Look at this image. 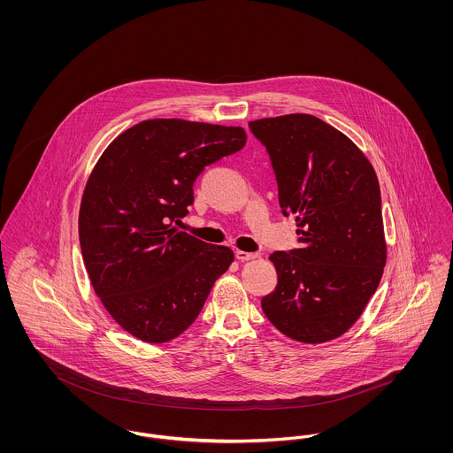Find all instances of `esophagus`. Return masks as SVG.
Instances as JSON below:
<instances>
[{
    "mask_svg": "<svg viewBox=\"0 0 453 453\" xmlns=\"http://www.w3.org/2000/svg\"><path fill=\"white\" fill-rule=\"evenodd\" d=\"M236 258H238L240 262H248V260H255V258H258V253H248V251H242V250H238V251H236Z\"/></svg>",
    "mask_w": 453,
    "mask_h": 453,
    "instance_id": "1",
    "label": "esophagus"
}]
</instances>
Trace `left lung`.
<instances>
[{
	"instance_id": "left-lung-1",
	"label": "left lung",
	"mask_w": 453,
	"mask_h": 453,
	"mask_svg": "<svg viewBox=\"0 0 453 453\" xmlns=\"http://www.w3.org/2000/svg\"><path fill=\"white\" fill-rule=\"evenodd\" d=\"M271 157L284 215L302 248L269 257L278 286L262 311L288 338L319 345L345 334L376 293L386 265L381 191L367 157L309 113L250 122Z\"/></svg>"
}]
</instances>
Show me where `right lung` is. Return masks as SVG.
<instances>
[{"instance_id": "add662e5", "label": "right lung", "mask_w": 453, "mask_h": 453, "mask_svg": "<svg viewBox=\"0 0 453 453\" xmlns=\"http://www.w3.org/2000/svg\"><path fill=\"white\" fill-rule=\"evenodd\" d=\"M244 142L243 127L142 120L106 146L89 175L79 210L82 260L106 312L141 342L182 334L233 264L231 248L173 222L188 213L203 169Z\"/></svg>"}]
</instances>
